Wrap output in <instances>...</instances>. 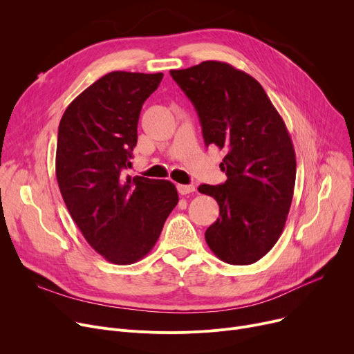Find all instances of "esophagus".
Returning <instances> with one entry per match:
<instances>
[{"label":"esophagus","instance_id":"34e87169","mask_svg":"<svg viewBox=\"0 0 354 354\" xmlns=\"http://www.w3.org/2000/svg\"><path fill=\"white\" fill-rule=\"evenodd\" d=\"M178 192L180 195H189L195 192V186L194 185H178Z\"/></svg>","mask_w":354,"mask_h":354}]
</instances>
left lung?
I'll return each mask as SVG.
<instances>
[{
	"label": "left lung",
	"instance_id": "obj_1",
	"mask_svg": "<svg viewBox=\"0 0 354 354\" xmlns=\"http://www.w3.org/2000/svg\"><path fill=\"white\" fill-rule=\"evenodd\" d=\"M171 77L198 112L205 145L226 153V182L198 187L219 205L206 243L226 263L252 265L280 238L293 198L296 156L286 125L262 85L226 62L172 69Z\"/></svg>",
	"mask_w": 354,
	"mask_h": 354
}]
</instances>
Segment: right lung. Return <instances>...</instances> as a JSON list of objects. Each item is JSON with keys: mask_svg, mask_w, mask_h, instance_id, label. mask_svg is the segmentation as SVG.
Here are the masks:
<instances>
[{"mask_svg": "<svg viewBox=\"0 0 354 354\" xmlns=\"http://www.w3.org/2000/svg\"><path fill=\"white\" fill-rule=\"evenodd\" d=\"M162 78L113 71L80 93L59 122L61 195L86 242L115 265L148 254L179 201L172 182L124 172L136 147L140 109Z\"/></svg>", "mask_w": 354, "mask_h": 354, "instance_id": "obj_1", "label": "right lung"}]
</instances>
